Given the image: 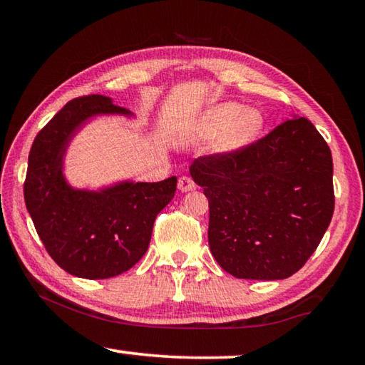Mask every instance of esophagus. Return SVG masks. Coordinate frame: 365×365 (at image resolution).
I'll return each mask as SVG.
<instances>
[{
	"label": "esophagus",
	"instance_id": "esophagus-1",
	"mask_svg": "<svg viewBox=\"0 0 365 365\" xmlns=\"http://www.w3.org/2000/svg\"><path fill=\"white\" fill-rule=\"evenodd\" d=\"M196 188L195 182L191 180L190 177H180L178 178V190L182 191V193H187V191H193Z\"/></svg>",
	"mask_w": 365,
	"mask_h": 365
}]
</instances>
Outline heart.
Returning <instances> with one entry per match:
<instances>
[{
	"label": "heart",
	"instance_id": "obj_1",
	"mask_svg": "<svg viewBox=\"0 0 365 365\" xmlns=\"http://www.w3.org/2000/svg\"><path fill=\"white\" fill-rule=\"evenodd\" d=\"M264 119L256 109H242L237 103H222L206 110L196 123L200 138L217 133L212 151L219 156L238 153L255 143L262 130Z\"/></svg>",
	"mask_w": 365,
	"mask_h": 365
}]
</instances>
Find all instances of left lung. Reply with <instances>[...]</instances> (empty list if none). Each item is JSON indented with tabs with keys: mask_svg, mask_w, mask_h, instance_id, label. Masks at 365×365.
Segmentation results:
<instances>
[{
	"mask_svg": "<svg viewBox=\"0 0 365 365\" xmlns=\"http://www.w3.org/2000/svg\"><path fill=\"white\" fill-rule=\"evenodd\" d=\"M190 174L209 201V248L237 279L296 274L335 209L330 148L306 117L293 115L238 153L197 158Z\"/></svg>",
	"mask_w": 365,
	"mask_h": 365,
	"instance_id": "8db88e82",
	"label": "left lung"
}]
</instances>
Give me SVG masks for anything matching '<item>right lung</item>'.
I'll return each instance as SVG.
<instances>
[{
	"label": "right lung",
	"mask_w": 365,
	"mask_h": 365,
	"mask_svg": "<svg viewBox=\"0 0 365 365\" xmlns=\"http://www.w3.org/2000/svg\"><path fill=\"white\" fill-rule=\"evenodd\" d=\"M113 114L133 115L109 96L76 98L41 128L29 154L27 211L48 255L80 279H109L132 269L150 246L156 215L177 190V177L123 180L100 190L73 188L66 180L64 156L72 138L93 117Z\"/></svg>",
	"instance_id": "add662e5"
}]
</instances>
